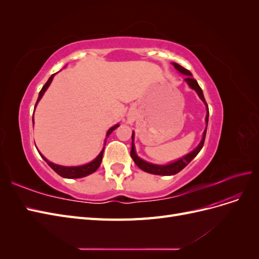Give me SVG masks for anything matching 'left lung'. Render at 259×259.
I'll return each mask as SVG.
<instances>
[{
    "label": "left lung",
    "mask_w": 259,
    "mask_h": 259,
    "mask_svg": "<svg viewBox=\"0 0 259 259\" xmlns=\"http://www.w3.org/2000/svg\"><path fill=\"white\" fill-rule=\"evenodd\" d=\"M173 66L175 67L176 70H178V71L180 73H183L185 75H187V77L185 79V81L187 82V84L190 86V88L192 90H194L195 92H197V94L199 95V97L201 98V100L203 101V103L205 104L206 108H207V113H206V117H205V121H206V127L204 130V133H203V137H202V140L201 143L199 144V146L194 149L193 151H191L190 153H188L187 155L183 156V158H180L179 160L175 161V162H171L169 164H166V165H158V164H152V163H149V162H146L144 161L143 159H140L139 156L136 154V151H135V145H134V133L132 134V149H131V156L132 159L134 160L136 165L140 168L143 169L144 171H147V173L149 174H154V175H163V176H169V175H175L177 173H179L180 170H182L183 168H185L188 164H189L195 156H197V154L200 152V150L202 149L203 145H204V140H205V135H206V130H207V123H208V106L206 104L205 101V98H204V95H203V92L200 88V85L198 84L197 80H194L192 77V74L191 72L189 71V70L185 69L184 67H182L180 65L176 64V62H173Z\"/></svg>",
    "instance_id": "8db88e82"
}]
</instances>
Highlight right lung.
<instances>
[{"instance_id":"obj_1","label":"right lung","mask_w":259,"mask_h":259,"mask_svg":"<svg viewBox=\"0 0 259 259\" xmlns=\"http://www.w3.org/2000/svg\"><path fill=\"white\" fill-rule=\"evenodd\" d=\"M55 74H52L50 79L48 80V82L45 83V85L42 88L41 92L38 93V97H37V100H36V104H35V107L37 105L38 101H40V99L42 98V96L44 95L45 91L48 90V88L50 86V84L52 83L53 81V77H54ZM32 121H33V117H32ZM119 127V124L114 125V126H112L111 128H109V131L107 132V137L111 134V133L116 128ZM106 137V139H107ZM105 146H106V140H105ZM104 150H105V147L103 150L100 151V153L96 156V159H94L92 162L88 163V164H84V165H80V166H62V165H58V164H55L53 162H50L48 159L44 158V156L41 154L42 158L44 159V161L49 164V165L56 171V173L58 175H60L61 177L64 178H82V177H85L88 175H91L93 174L94 171H96L97 168L100 166V163L101 161H103V154H104Z\"/></svg>"}]
</instances>
